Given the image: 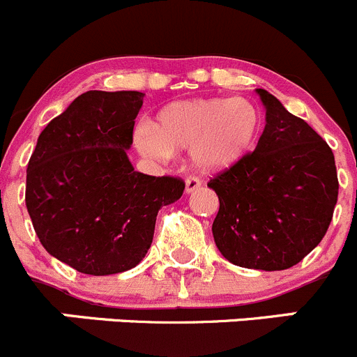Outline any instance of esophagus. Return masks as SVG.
I'll return each instance as SVG.
<instances>
[{
  "label": "esophagus",
  "mask_w": 357,
  "mask_h": 357,
  "mask_svg": "<svg viewBox=\"0 0 357 357\" xmlns=\"http://www.w3.org/2000/svg\"><path fill=\"white\" fill-rule=\"evenodd\" d=\"M199 185H202V181H199V178H196V176H189L188 181H185V192H188V195L189 192H195Z\"/></svg>",
  "instance_id": "34e87169"
}]
</instances>
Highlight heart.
<instances>
[{
	"instance_id": "b5f03b06",
	"label": "heart",
	"mask_w": 357,
	"mask_h": 357,
	"mask_svg": "<svg viewBox=\"0 0 357 357\" xmlns=\"http://www.w3.org/2000/svg\"><path fill=\"white\" fill-rule=\"evenodd\" d=\"M261 117L245 98H199L175 101L158 114V124L144 121L135 135L144 155L166 161L175 151L191 149L203 172H224L238 165L256 145Z\"/></svg>"
}]
</instances>
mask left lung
Segmentation results:
<instances>
[{
    "instance_id": "obj_1",
    "label": "left lung",
    "mask_w": 357,
    "mask_h": 357,
    "mask_svg": "<svg viewBox=\"0 0 357 357\" xmlns=\"http://www.w3.org/2000/svg\"><path fill=\"white\" fill-rule=\"evenodd\" d=\"M266 110L257 147L219 173L208 188L219 196L212 224L217 249L252 270H287L324 238L338 198L335 155L303 119L264 89Z\"/></svg>"
}]
</instances>
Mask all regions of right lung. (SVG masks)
Masks as SVG:
<instances>
[{
    "label": "right lung",
    "mask_w": 357,
    "mask_h": 357,
    "mask_svg": "<svg viewBox=\"0 0 357 357\" xmlns=\"http://www.w3.org/2000/svg\"><path fill=\"white\" fill-rule=\"evenodd\" d=\"M138 91H87L47 124L28 162L26 206L47 252L86 275L137 266L161 206L184 181L135 172L128 149L144 105Z\"/></svg>",
    "instance_id": "right-lung-1"
}]
</instances>
